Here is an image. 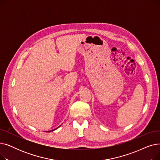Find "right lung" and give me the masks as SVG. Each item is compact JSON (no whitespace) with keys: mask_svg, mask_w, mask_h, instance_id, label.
<instances>
[{"mask_svg":"<svg viewBox=\"0 0 160 160\" xmlns=\"http://www.w3.org/2000/svg\"><path fill=\"white\" fill-rule=\"evenodd\" d=\"M59 127H58V128H59ZM57 128H56V129H57ZM56 129H54V130H56ZM54 130H50V131H48V132H51V131H54Z\"/></svg>","mask_w":160,"mask_h":160,"instance_id":"1","label":"right lung"}]
</instances>
